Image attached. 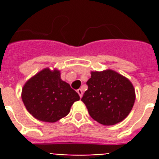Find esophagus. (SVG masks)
I'll return each mask as SVG.
<instances>
[{"instance_id":"34e87169","label":"esophagus","mask_w":159,"mask_h":159,"mask_svg":"<svg viewBox=\"0 0 159 159\" xmlns=\"http://www.w3.org/2000/svg\"><path fill=\"white\" fill-rule=\"evenodd\" d=\"M77 93H78V94H79V96H80V97H81V98H82V94H83V92H82V89H78L77 91Z\"/></svg>"}]
</instances>
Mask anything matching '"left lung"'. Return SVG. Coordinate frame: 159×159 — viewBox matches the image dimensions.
Listing matches in <instances>:
<instances>
[{
	"instance_id": "1",
	"label": "left lung",
	"mask_w": 159,
	"mask_h": 159,
	"mask_svg": "<svg viewBox=\"0 0 159 159\" xmlns=\"http://www.w3.org/2000/svg\"><path fill=\"white\" fill-rule=\"evenodd\" d=\"M82 98L93 120L113 125L127 117L133 108L135 92L126 77L113 70L92 72Z\"/></svg>"
}]
</instances>
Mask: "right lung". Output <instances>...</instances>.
Wrapping results in <instances>:
<instances>
[{"label":"right lung","mask_w":159,"mask_h":159,"mask_svg":"<svg viewBox=\"0 0 159 159\" xmlns=\"http://www.w3.org/2000/svg\"><path fill=\"white\" fill-rule=\"evenodd\" d=\"M22 101L27 111L39 120L53 123L70 112L80 97L63 82L57 70L45 68L31 77L22 89Z\"/></svg>","instance_id":"obj_1"}]
</instances>
